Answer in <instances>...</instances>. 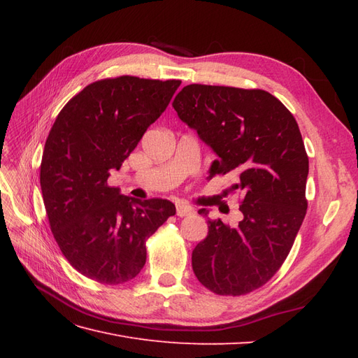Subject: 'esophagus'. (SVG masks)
<instances>
[{
  "label": "esophagus",
  "mask_w": 358,
  "mask_h": 358,
  "mask_svg": "<svg viewBox=\"0 0 358 358\" xmlns=\"http://www.w3.org/2000/svg\"><path fill=\"white\" fill-rule=\"evenodd\" d=\"M176 213L178 216H188L194 213V209L185 203H176Z\"/></svg>",
  "instance_id": "esophagus-1"
}]
</instances>
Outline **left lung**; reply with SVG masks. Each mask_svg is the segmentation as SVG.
Returning <instances> with one entry per match:
<instances>
[{
	"mask_svg": "<svg viewBox=\"0 0 358 358\" xmlns=\"http://www.w3.org/2000/svg\"><path fill=\"white\" fill-rule=\"evenodd\" d=\"M173 107L218 157L210 178L234 173L229 192L242 196L239 225L208 218V236L192 251V270L215 294H248L284 264L305 220L309 159L299 125L263 90L192 83Z\"/></svg>",
	"mask_w": 358,
	"mask_h": 358,
	"instance_id": "left-lung-1",
	"label": "left lung"
}]
</instances>
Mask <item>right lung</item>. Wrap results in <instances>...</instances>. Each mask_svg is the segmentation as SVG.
I'll return each mask as SVG.
<instances>
[{
    "label": "right lung",
    "instance_id": "add662e5",
    "mask_svg": "<svg viewBox=\"0 0 358 358\" xmlns=\"http://www.w3.org/2000/svg\"><path fill=\"white\" fill-rule=\"evenodd\" d=\"M179 85L134 76L96 80L62 107L50 128L40 166L50 230L67 262L96 282L134 279L146 263V241L176 213L169 200L124 196L107 179Z\"/></svg>",
    "mask_w": 358,
    "mask_h": 358
}]
</instances>
